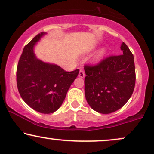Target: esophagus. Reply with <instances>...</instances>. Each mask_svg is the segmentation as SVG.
Returning <instances> with one entry per match:
<instances>
[{"instance_id":"1","label":"esophagus","mask_w":154,"mask_h":154,"mask_svg":"<svg viewBox=\"0 0 154 154\" xmlns=\"http://www.w3.org/2000/svg\"><path fill=\"white\" fill-rule=\"evenodd\" d=\"M79 76L80 78H84L85 76V72L84 71V70L81 69L80 71H79Z\"/></svg>"}]
</instances>
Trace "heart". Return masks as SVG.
Returning a JSON list of instances; mask_svg holds the SVG:
<instances>
[{"instance_id":"b5f03b06","label":"heart","mask_w":154,"mask_h":154,"mask_svg":"<svg viewBox=\"0 0 154 154\" xmlns=\"http://www.w3.org/2000/svg\"><path fill=\"white\" fill-rule=\"evenodd\" d=\"M105 52H106L105 50H102V51L99 52V54L98 55V56H97V59H99V58H100V57H102V56H103V55H104V54L105 53Z\"/></svg>"}]
</instances>
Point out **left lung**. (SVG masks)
<instances>
[{"mask_svg":"<svg viewBox=\"0 0 154 154\" xmlns=\"http://www.w3.org/2000/svg\"><path fill=\"white\" fill-rule=\"evenodd\" d=\"M122 55H111L95 65L84 66L85 96L97 112L109 114L122 108L131 98L135 85L134 57L127 45Z\"/></svg>","mask_w":154,"mask_h":154,"instance_id":"8db88e82","label":"left lung"}]
</instances>
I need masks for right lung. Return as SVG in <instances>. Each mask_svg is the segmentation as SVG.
<instances>
[{"label": "right lung", "mask_w": 154, "mask_h": 154, "mask_svg": "<svg viewBox=\"0 0 154 154\" xmlns=\"http://www.w3.org/2000/svg\"><path fill=\"white\" fill-rule=\"evenodd\" d=\"M43 34H38L23 48L16 69V83L21 98L30 107L40 113L50 114L63 104L79 69L68 72L37 59L34 45Z\"/></svg>", "instance_id": "add662e5"}]
</instances>
